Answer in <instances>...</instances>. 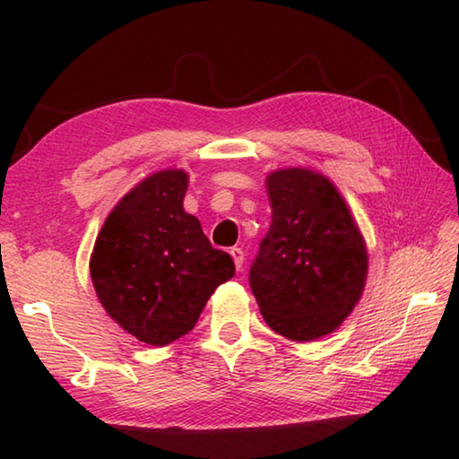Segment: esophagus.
I'll use <instances>...</instances> for the list:
<instances>
[{"instance_id": "1", "label": "esophagus", "mask_w": 459, "mask_h": 459, "mask_svg": "<svg viewBox=\"0 0 459 459\" xmlns=\"http://www.w3.org/2000/svg\"><path fill=\"white\" fill-rule=\"evenodd\" d=\"M230 257H232V261H235V267H237V271H243V263H245V253H243V248L232 247V248H230Z\"/></svg>"}]
</instances>
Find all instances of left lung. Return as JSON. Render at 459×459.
<instances>
[{
  "mask_svg": "<svg viewBox=\"0 0 459 459\" xmlns=\"http://www.w3.org/2000/svg\"><path fill=\"white\" fill-rule=\"evenodd\" d=\"M271 227L248 281L271 330L293 342L328 336L367 285L368 251L336 186L309 168L265 178Z\"/></svg>",
  "mask_w": 459,
  "mask_h": 459,
  "instance_id": "1",
  "label": "left lung"
}]
</instances>
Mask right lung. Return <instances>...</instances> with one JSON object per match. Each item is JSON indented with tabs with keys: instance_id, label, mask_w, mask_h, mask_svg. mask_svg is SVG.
I'll use <instances>...</instances> for the list:
<instances>
[{
	"instance_id": "add662e5",
	"label": "right lung",
	"mask_w": 459,
	"mask_h": 459,
	"mask_svg": "<svg viewBox=\"0 0 459 459\" xmlns=\"http://www.w3.org/2000/svg\"><path fill=\"white\" fill-rule=\"evenodd\" d=\"M186 190L184 169L143 178L108 212L91 253L100 306L150 346L188 333L216 287L235 275L230 255L184 211Z\"/></svg>"
}]
</instances>
